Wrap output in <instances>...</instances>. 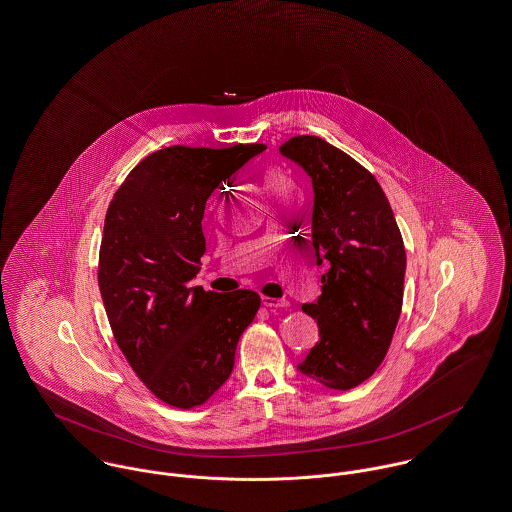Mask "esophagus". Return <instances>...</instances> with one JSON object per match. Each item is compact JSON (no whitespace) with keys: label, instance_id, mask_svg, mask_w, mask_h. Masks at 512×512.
<instances>
[{"label":"esophagus","instance_id":"1","mask_svg":"<svg viewBox=\"0 0 512 512\" xmlns=\"http://www.w3.org/2000/svg\"><path fill=\"white\" fill-rule=\"evenodd\" d=\"M263 304L267 308H275V310H281V308H288V300L286 298H271V296H263Z\"/></svg>","mask_w":512,"mask_h":512}]
</instances>
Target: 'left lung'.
<instances>
[{"label":"left lung","mask_w":512,"mask_h":512,"mask_svg":"<svg viewBox=\"0 0 512 512\" xmlns=\"http://www.w3.org/2000/svg\"><path fill=\"white\" fill-rule=\"evenodd\" d=\"M279 151L312 180L310 233L302 241L326 267L322 294L302 304L318 322L320 340L298 371L349 391L377 371L393 341L406 271L402 235L377 178L338 147L298 135Z\"/></svg>","instance_id":"8db88e82"}]
</instances>
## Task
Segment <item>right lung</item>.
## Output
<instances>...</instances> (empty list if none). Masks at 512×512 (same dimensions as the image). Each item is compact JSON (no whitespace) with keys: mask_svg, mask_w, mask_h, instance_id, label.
<instances>
[{"mask_svg":"<svg viewBox=\"0 0 512 512\" xmlns=\"http://www.w3.org/2000/svg\"><path fill=\"white\" fill-rule=\"evenodd\" d=\"M265 147L172 145L127 174L110 202L98 284L115 341L147 389L194 408L231 375L235 347L261 298L192 286L206 251L208 198Z\"/></svg>","mask_w":512,"mask_h":512,"instance_id":"1","label":"right lung"}]
</instances>
